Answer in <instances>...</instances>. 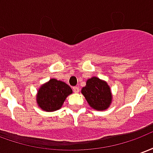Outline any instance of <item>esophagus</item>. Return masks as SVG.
Wrapping results in <instances>:
<instances>
[{
    "instance_id": "obj_1",
    "label": "esophagus",
    "mask_w": 153,
    "mask_h": 153,
    "mask_svg": "<svg viewBox=\"0 0 153 153\" xmlns=\"http://www.w3.org/2000/svg\"><path fill=\"white\" fill-rule=\"evenodd\" d=\"M73 91L74 93H79V87H74V88H73Z\"/></svg>"
}]
</instances>
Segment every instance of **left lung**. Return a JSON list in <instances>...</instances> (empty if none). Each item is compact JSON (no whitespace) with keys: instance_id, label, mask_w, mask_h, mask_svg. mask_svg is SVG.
I'll use <instances>...</instances> for the list:
<instances>
[{"instance_id":"8db88e82","label":"left lung","mask_w":153,"mask_h":153,"mask_svg":"<svg viewBox=\"0 0 153 153\" xmlns=\"http://www.w3.org/2000/svg\"><path fill=\"white\" fill-rule=\"evenodd\" d=\"M81 93L89 106L97 111L107 109L112 101L109 85L106 81L97 77H93L87 80L86 86L82 88Z\"/></svg>"}]
</instances>
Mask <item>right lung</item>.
Listing matches in <instances>:
<instances>
[{
    "instance_id": "right-lung-1",
    "label": "right lung",
    "mask_w": 153,
    "mask_h": 153,
    "mask_svg": "<svg viewBox=\"0 0 153 153\" xmlns=\"http://www.w3.org/2000/svg\"><path fill=\"white\" fill-rule=\"evenodd\" d=\"M72 93L71 88L65 82L51 79L38 89L37 103L45 111H55L60 109L67 97Z\"/></svg>"
}]
</instances>
